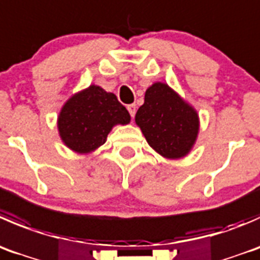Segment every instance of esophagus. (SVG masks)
I'll use <instances>...</instances> for the list:
<instances>
[{
    "instance_id": "34e87169",
    "label": "esophagus",
    "mask_w": 260,
    "mask_h": 260,
    "mask_svg": "<svg viewBox=\"0 0 260 260\" xmlns=\"http://www.w3.org/2000/svg\"><path fill=\"white\" fill-rule=\"evenodd\" d=\"M127 109H128V112H129L131 117H135V114H136V110H137V107H136L135 104H131V105H128V107H127Z\"/></svg>"
}]
</instances>
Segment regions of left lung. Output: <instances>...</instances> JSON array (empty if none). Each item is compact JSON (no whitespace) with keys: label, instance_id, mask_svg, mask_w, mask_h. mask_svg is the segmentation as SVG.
I'll use <instances>...</instances> for the list:
<instances>
[{"label":"left lung","instance_id":"obj_1","mask_svg":"<svg viewBox=\"0 0 260 260\" xmlns=\"http://www.w3.org/2000/svg\"><path fill=\"white\" fill-rule=\"evenodd\" d=\"M136 124L155 152L169 160L183 158L200 133V115L165 82H153L136 113Z\"/></svg>","mask_w":260,"mask_h":260}]
</instances>
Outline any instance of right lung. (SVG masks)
<instances>
[{"label": "right lung", "instance_id": "1", "mask_svg": "<svg viewBox=\"0 0 260 260\" xmlns=\"http://www.w3.org/2000/svg\"><path fill=\"white\" fill-rule=\"evenodd\" d=\"M129 122V113L113 92L90 85L63 104L57 128L60 140L70 150L87 155L104 145L113 127Z\"/></svg>", "mask_w": 260, "mask_h": 260}]
</instances>
